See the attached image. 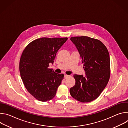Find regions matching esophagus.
Segmentation results:
<instances>
[{"label": "esophagus", "instance_id": "34e87169", "mask_svg": "<svg viewBox=\"0 0 128 128\" xmlns=\"http://www.w3.org/2000/svg\"><path fill=\"white\" fill-rule=\"evenodd\" d=\"M69 76H68V75H67V74H65V75H64V78H67Z\"/></svg>", "mask_w": 128, "mask_h": 128}]
</instances>
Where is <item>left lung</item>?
<instances>
[{
    "mask_svg": "<svg viewBox=\"0 0 128 128\" xmlns=\"http://www.w3.org/2000/svg\"><path fill=\"white\" fill-rule=\"evenodd\" d=\"M70 40L80 53L86 75L74 76L76 84L70 93L80 102H90L99 96L110 78L109 54L99 40L85 36L72 37Z\"/></svg>",
    "mask_w": 128,
    "mask_h": 128,
    "instance_id": "obj_1",
    "label": "left lung"
}]
</instances>
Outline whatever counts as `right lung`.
I'll return each instance as SVG.
<instances>
[{
	"instance_id": "add662e5",
	"label": "right lung",
	"mask_w": 128,
	"mask_h": 128,
	"mask_svg": "<svg viewBox=\"0 0 128 128\" xmlns=\"http://www.w3.org/2000/svg\"><path fill=\"white\" fill-rule=\"evenodd\" d=\"M67 40L38 38L29 44L22 52L19 64L21 78L28 92L40 101L52 100L63 79V74H57L48 67Z\"/></svg>"
}]
</instances>
